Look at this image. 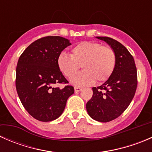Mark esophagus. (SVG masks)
Masks as SVG:
<instances>
[{
  "instance_id": "1",
  "label": "esophagus",
  "mask_w": 152,
  "mask_h": 152,
  "mask_svg": "<svg viewBox=\"0 0 152 152\" xmlns=\"http://www.w3.org/2000/svg\"><path fill=\"white\" fill-rule=\"evenodd\" d=\"M82 87H74V90H75V92H79L82 90Z\"/></svg>"
}]
</instances>
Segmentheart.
Returning <instances> with one entry per match:
<instances>
[{"label":"heart","mask_w":152,"mask_h":152,"mask_svg":"<svg viewBox=\"0 0 152 152\" xmlns=\"http://www.w3.org/2000/svg\"><path fill=\"white\" fill-rule=\"evenodd\" d=\"M59 70L70 78L82 65L84 70L71 78L76 86L93 85L95 81L103 82L113 74L116 65V55L111 47L95 42H82L73 48L70 56L61 53L57 59Z\"/></svg>","instance_id":"obj_1"}]
</instances>
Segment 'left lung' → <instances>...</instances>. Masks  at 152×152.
<instances>
[{"label": "left lung", "instance_id": "left-lung-1", "mask_svg": "<svg viewBox=\"0 0 152 152\" xmlns=\"http://www.w3.org/2000/svg\"><path fill=\"white\" fill-rule=\"evenodd\" d=\"M96 37L114 50L116 65L107 81L93 87V96L86 108L92 118L106 123L119 117L131 103L137 89V68L133 56L121 42L108 37Z\"/></svg>", "mask_w": 152, "mask_h": 152}]
</instances>
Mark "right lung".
Segmentation results:
<instances>
[{
  "label": "right lung",
  "instance_id": "add662e5",
  "mask_svg": "<svg viewBox=\"0 0 152 152\" xmlns=\"http://www.w3.org/2000/svg\"><path fill=\"white\" fill-rule=\"evenodd\" d=\"M71 45L67 39L48 36L32 42L18 59L15 85L21 103L27 112L40 121L58 118L65 110L67 99L74 88L53 87L68 82L59 70L58 56Z\"/></svg>",
  "mask_w": 152,
  "mask_h": 152
}]
</instances>
